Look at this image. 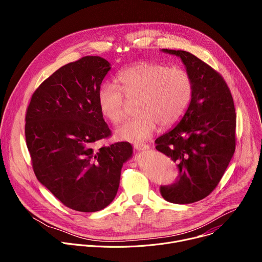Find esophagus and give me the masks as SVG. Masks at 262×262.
Instances as JSON below:
<instances>
[{
  "label": "esophagus",
  "mask_w": 262,
  "mask_h": 262,
  "mask_svg": "<svg viewBox=\"0 0 262 262\" xmlns=\"http://www.w3.org/2000/svg\"><path fill=\"white\" fill-rule=\"evenodd\" d=\"M134 148L138 151H145V150H148V149H149V145L140 143V144H135Z\"/></svg>",
  "instance_id": "esophagus-1"
}]
</instances>
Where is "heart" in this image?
I'll list each match as a JSON object with an SVG mask.
<instances>
[{
    "mask_svg": "<svg viewBox=\"0 0 262 262\" xmlns=\"http://www.w3.org/2000/svg\"><path fill=\"white\" fill-rule=\"evenodd\" d=\"M118 82L120 88L113 84L99 88L98 105L106 120L118 124L125 116L124 96L128 100L137 99L139 115L116 130L118 139L129 142L150 138L158 124L161 128L173 126L183 116L193 96V81L188 72L155 62H142L121 70Z\"/></svg>",
    "mask_w": 262,
    "mask_h": 262,
    "instance_id": "obj_1",
    "label": "heart"
}]
</instances>
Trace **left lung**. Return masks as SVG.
<instances>
[{"label": "left lung", "mask_w": 262, "mask_h": 262, "mask_svg": "<svg viewBox=\"0 0 262 262\" xmlns=\"http://www.w3.org/2000/svg\"><path fill=\"white\" fill-rule=\"evenodd\" d=\"M181 59L193 81V96L179 123L156 140V148L177 163L175 182L161 185L163 198L189 204L207 197L219 184L235 151L236 114L221 74L185 51L162 50Z\"/></svg>", "instance_id": "1"}]
</instances>
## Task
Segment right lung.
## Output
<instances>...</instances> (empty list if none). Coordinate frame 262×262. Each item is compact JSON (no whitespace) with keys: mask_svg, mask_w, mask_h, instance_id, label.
Listing matches in <instances>:
<instances>
[{"mask_svg":"<svg viewBox=\"0 0 262 262\" xmlns=\"http://www.w3.org/2000/svg\"><path fill=\"white\" fill-rule=\"evenodd\" d=\"M110 69L97 56L68 63L35 90L27 108L25 135L34 173L77 211H98L113 201L121 168L133 156L128 142L96 148L112 134L97 99Z\"/></svg>","mask_w":262,"mask_h":262,"instance_id":"right-lung-1","label":"right lung"}]
</instances>
